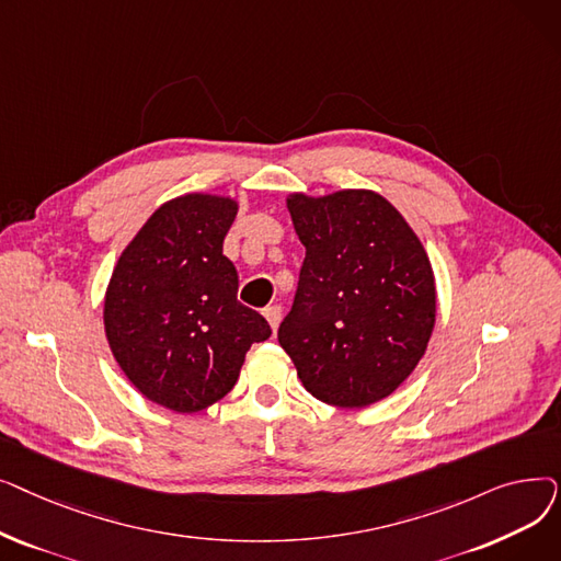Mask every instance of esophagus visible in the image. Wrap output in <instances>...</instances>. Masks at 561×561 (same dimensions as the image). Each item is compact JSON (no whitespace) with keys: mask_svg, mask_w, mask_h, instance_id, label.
Returning <instances> with one entry per match:
<instances>
[{"mask_svg":"<svg viewBox=\"0 0 561 561\" xmlns=\"http://www.w3.org/2000/svg\"><path fill=\"white\" fill-rule=\"evenodd\" d=\"M263 316H265V320L271 322L273 332H277L279 322H282V307H279V305H271V307H265V309H263Z\"/></svg>","mask_w":561,"mask_h":561,"instance_id":"34e87169","label":"esophagus"}]
</instances>
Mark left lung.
Masks as SVG:
<instances>
[{
    "mask_svg": "<svg viewBox=\"0 0 561 561\" xmlns=\"http://www.w3.org/2000/svg\"><path fill=\"white\" fill-rule=\"evenodd\" d=\"M288 211L307 254L279 345L322 402L359 409L391 396L425 355L436 316L419 236L370 191L290 195Z\"/></svg>",
    "mask_w": 561,
    "mask_h": 561,
    "instance_id": "1",
    "label": "left lung"
}]
</instances>
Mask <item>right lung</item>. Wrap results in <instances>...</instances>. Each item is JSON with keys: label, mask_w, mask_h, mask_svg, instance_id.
<instances>
[{"label": "right lung", "mask_w": 561, "mask_h": 561, "mask_svg": "<svg viewBox=\"0 0 561 561\" xmlns=\"http://www.w3.org/2000/svg\"><path fill=\"white\" fill-rule=\"evenodd\" d=\"M236 218L229 197L165 202L117 259L104 300L115 362L165 409L191 414L225 398L245 352L273 334L239 302V273L222 254Z\"/></svg>", "instance_id": "obj_1"}]
</instances>
